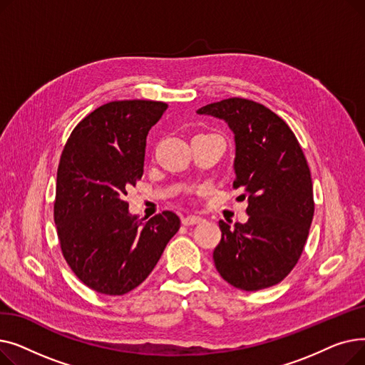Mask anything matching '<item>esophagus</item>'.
Returning <instances> with one entry per match:
<instances>
[{"label":"esophagus","instance_id":"34e87169","mask_svg":"<svg viewBox=\"0 0 365 365\" xmlns=\"http://www.w3.org/2000/svg\"><path fill=\"white\" fill-rule=\"evenodd\" d=\"M204 219L202 217H200V216H185V217H182V223L185 225V226H190V225H198V223H201Z\"/></svg>","mask_w":365,"mask_h":365}]
</instances>
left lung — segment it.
<instances>
[{
    "instance_id": "1",
    "label": "left lung",
    "mask_w": 365,
    "mask_h": 365,
    "mask_svg": "<svg viewBox=\"0 0 365 365\" xmlns=\"http://www.w3.org/2000/svg\"><path fill=\"white\" fill-rule=\"evenodd\" d=\"M197 112L234 131V187L248 201L245 223L219 222L216 269L240 290L267 289L292 272L309 235L315 205L308 161L292 128L257 102L231 98Z\"/></svg>"
}]
</instances>
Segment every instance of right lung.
Masks as SVG:
<instances>
[{
  "mask_svg": "<svg viewBox=\"0 0 365 365\" xmlns=\"http://www.w3.org/2000/svg\"><path fill=\"white\" fill-rule=\"evenodd\" d=\"M168 108L115 101L78 123L57 168L54 223L63 257L91 290L121 296L158 263L180 219L163 212L148 222L128 213L127 187L143 175L146 136Z\"/></svg>",
  "mask_w": 365,
  "mask_h": 365,
  "instance_id": "obj_1",
  "label": "right lung"
}]
</instances>
